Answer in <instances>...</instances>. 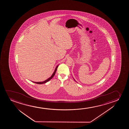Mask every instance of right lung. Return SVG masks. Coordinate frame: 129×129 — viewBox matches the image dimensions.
I'll return each instance as SVG.
<instances>
[{"label":"right lung","instance_id":"add662e5","mask_svg":"<svg viewBox=\"0 0 129 129\" xmlns=\"http://www.w3.org/2000/svg\"><path fill=\"white\" fill-rule=\"evenodd\" d=\"M58 66H57L55 68V71H54V73H53L52 75H51V77H50L49 78H48V79L44 81H42V82H34V81H33V82L37 83V84H44V83H46V82H48V81H49L52 78H53V77L54 76V75H55V74L57 68H58Z\"/></svg>","mask_w":129,"mask_h":129}]
</instances>
